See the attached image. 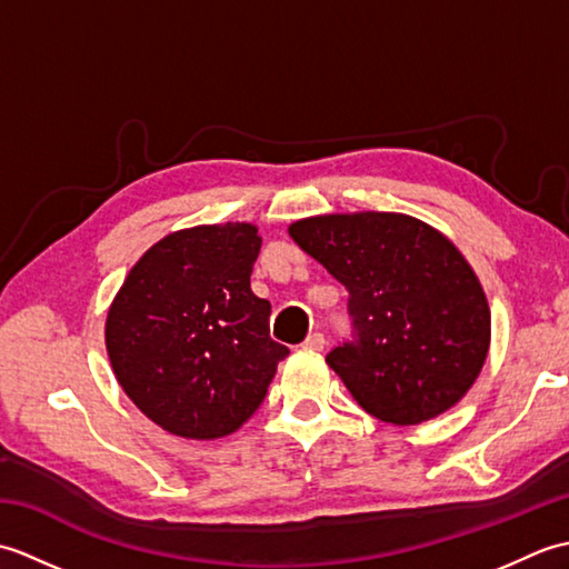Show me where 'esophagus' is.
I'll return each mask as SVG.
<instances>
[{
	"mask_svg": "<svg viewBox=\"0 0 569 569\" xmlns=\"http://www.w3.org/2000/svg\"><path fill=\"white\" fill-rule=\"evenodd\" d=\"M303 347H306V349H310V352H322V347H325V337H322L320 332H312V335H308V337H306Z\"/></svg>",
	"mask_w": 569,
	"mask_h": 569,
	"instance_id": "1",
	"label": "esophagus"
}]
</instances>
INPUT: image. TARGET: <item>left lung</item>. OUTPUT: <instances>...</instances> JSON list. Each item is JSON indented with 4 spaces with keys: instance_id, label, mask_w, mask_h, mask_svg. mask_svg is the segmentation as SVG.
I'll return each mask as SVG.
<instances>
[{
    "instance_id": "8db88e82",
    "label": "left lung",
    "mask_w": 569,
    "mask_h": 569,
    "mask_svg": "<svg viewBox=\"0 0 569 569\" xmlns=\"http://www.w3.org/2000/svg\"><path fill=\"white\" fill-rule=\"evenodd\" d=\"M288 234L349 291L355 340L328 365L369 416L418 426L462 401L489 355L491 310L450 239L403 212L316 214Z\"/></svg>"
}]
</instances>
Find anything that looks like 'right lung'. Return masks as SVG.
<instances>
[{
  "label": "right lung",
  "instance_id": "right-lung-1",
  "mask_svg": "<svg viewBox=\"0 0 569 569\" xmlns=\"http://www.w3.org/2000/svg\"><path fill=\"white\" fill-rule=\"evenodd\" d=\"M251 222L166 234L131 266L104 322L114 377L143 416L186 440L232 435L263 401L288 347L251 293Z\"/></svg>",
  "mask_w": 569,
  "mask_h": 569
}]
</instances>
